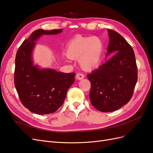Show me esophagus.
Masks as SVG:
<instances>
[{
  "label": "esophagus",
  "mask_w": 153,
  "mask_h": 153,
  "mask_svg": "<svg viewBox=\"0 0 153 153\" xmlns=\"http://www.w3.org/2000/svg\"><path fill=\"white\" fill-rule=\"evenodd\" d=\"M84 77H85V76H84V74L81 73H77L76 75V79H78V80H82V79H83V78H84Z\"/></svg>",
  "instance_id": "34e87169"
}]
</instances>
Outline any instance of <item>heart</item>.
I'll list each match as a JSON object with an SVG mask.
<instances>
[{
    "instance_id": "1",
    "label": "heart",
    "mask_w": 153,
    "mask_h": 153,
    "mask_svg": "<svg viewBox=\"0 0 153 153\" xmlns=\"http://www.w3.org/2000/svg\"><path fill=\"white\" fill-rule=\"evenodd\" d=\"M103 52V41L96 36H78L69 43L67 48L68 56L73 59L79 57L80 65L85 69H92L98 66Z\"/></svg>"
}]
</instances>
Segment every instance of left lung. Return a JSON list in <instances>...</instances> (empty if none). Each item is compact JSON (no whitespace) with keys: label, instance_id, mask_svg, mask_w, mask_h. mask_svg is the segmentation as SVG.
<instances>
[{"label":"left lung","instance_id":"obj_1","mask_svg":"<svg viewBox=\"0 0 153 153\" xmlns=\"http://www.w3.org/2000/svg\"><path fill=\"white\" fill-rule=\"evenodd\" d=\"M110 38L105 64L87 75L91 82L92 105L103 112H113L127 104L133 94L138 78L134 51L123 37L108 29Z\"/></svg>","mask_w":153,"mask_h":153}]
</instances>
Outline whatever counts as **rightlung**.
I'll return each instance as SVG.
<instances>
[{
  "instance_id": "obj_1",
  "label": "right lung",
  "mask_w": 153,
  "mask_h": 153,
  "mask_svg": "<svg viewBox=\"0 0 153 153\" xmlns=\"http://www.w3.org/2000/svg\"><path fill=\"white\" fill-rule=\"evenodd\" d=\"M62 29L32 32L18 48L15 58L14 82L20 101L30 112L40 115L55 112L62 105L67 91L75 82V73L39 69L32 64L34 41L43 34H56Z\"/></svg>"
}]
</instances>
